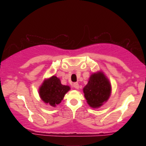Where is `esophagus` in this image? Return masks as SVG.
<instances>
[{
  "label": "esophagus",
  "instance_id": "34e87169",
  "mask_svg": "<svg viewBox=\"0 0 146 146\" xmlns=\"http://www.w3.org/2000/svg\"><path fill=\"white\" fill-rule=\"evenodd\" d=\"M73 86H74V88H75L76 89H78V88H79V84H78V82L74 83V84H73Z\"/></svg>",
  "mask_w": 146,
  "mask_h": 146
}]
</instances>
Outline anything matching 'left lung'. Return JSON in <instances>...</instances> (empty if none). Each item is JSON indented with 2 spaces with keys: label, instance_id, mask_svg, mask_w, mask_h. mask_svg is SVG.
<instances>
[{
  "label": "left lung",
  "instance_id": "obj_1",
  "mask_svg": "<svg viewBox=\"0 0 146 146\" xmlns=\"http://www.w3.org/2000/svg\"><path fill=\"white\" fill-rule=\"evenodd\" d=\"M83 92L88 104L93 108H98L110 97L111 83L102 71L96 72L90 75Z\"/></svg>",
  "mask_w": 146,
  "mask_h": 146
}]
</instances>
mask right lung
<instances>
[{"instance_id": "1", "label": "right lung", "mask_w": 146, "mask_h": 146, "mask_svg": "<svg viewBox=\"0 0 146 146\" xmlns=\"http://www.w3.org/2000/svg\"><path fill=\"white\" fill-rule=\"evenodd\" d=\"M70 90L67 85H62L59 78L52 76L44 80L38 89V94L42 100L52 107L61 103L66 94Z\"/></svg>"}]
</instances>
